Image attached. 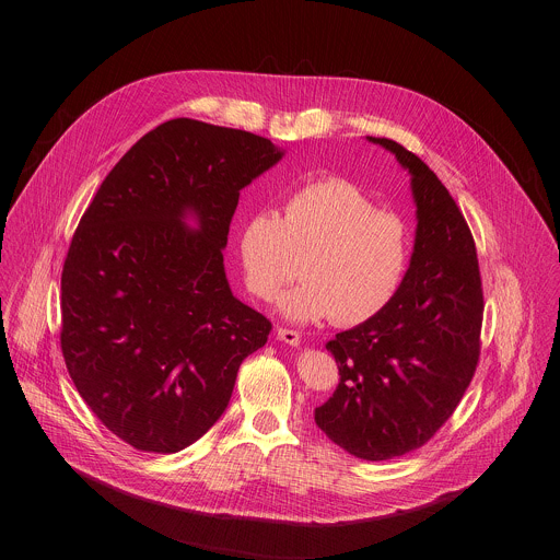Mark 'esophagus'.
Wrapping results in <instances>:
<instances>
[{"instance_id":"34e87169","label":"esophagus","mask_w":560,"mask_h":560,"mask_svg":"<svg viewBox=\"0 0 560 560\" xmlns=\"http://www.w3.org/2000/svg\"><path fill=\"white\" fill-rule=\"evenodd\" d=\"M277 337H279L283 343H288V346H299V343H301V332L290 330V328H279V330H277Z\"/></svg>"}]
</instances>
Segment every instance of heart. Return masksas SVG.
<instances>
[{
  "mask_svg": "<svg viewBox=\"0 0 560 560\" xmlns=\"http://www.w3.org/2000/svg\"><path fill=\"white\" fill-rule=\"evenodd\" d=\"M415 255L412 228L343 177L314 179L292 190L283 214L257 210L238 230V261L246 288L270 301L296 277L303 283L281 296L292 322L332 316L359 326L378 316L401 292Z\"/></svg>",
  "mask_w": 560,
  "mask_h": 560,
  "instance_id": "heart-1",
  "label": "heart"
}]
</instances>
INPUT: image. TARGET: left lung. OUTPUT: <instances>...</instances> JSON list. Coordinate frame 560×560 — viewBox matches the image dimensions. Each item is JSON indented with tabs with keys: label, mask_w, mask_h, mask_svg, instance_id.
<instances>
[{
	"label": "left lung",
	"mask_w": 560,
	"mask_h": 560,
	"mask_svg": "<svg viewBox=\"0 0 560 560\" xmlns=\"http://www.w3.org/2000/svg\"><path fill=\"white\" fill-rule=\"evenodd\" d=\"M412 173L417 238L398 296L326 348L339 385L314 410L326 436L363 460H387L425 445L454 415L481 357L483 285L469 225L421 159L370 137Z\"/></svg>",
	"instance_id": "obj_1"
}]
</instances>
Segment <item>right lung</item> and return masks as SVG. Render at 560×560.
<instances>
[{"mask_svg":"<svg viewBox=\"0 0 560 560\" xmlns=\"http://www.w3.org/2000/svg\"><path fill=\"white\" fill-rule=\"evenodd\" d=\"M281 154L246 130L171 119L119 159L72 234L61 354L93 415L135 450L201 439L268 341L270 318L230 292L223 248L238 190Z\"/></svg>","mask_w":560,"mask_h":560,"instance_id":"obj_1","label":"right lung"}]
</instances>
